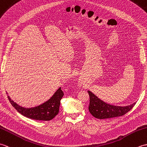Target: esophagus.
I'll list each match as a JSON object with an SVG mask.
<instances>
[{"label":"esophagus","mask_w":147,"mask_h":147,"mask_svg":"<svg viewBox=\"0 0 147 147\" xmlns=\"http://www.w3.org/2000/svg\"><path fill=\"white\" fill-rule=\"evenodd\" d=\"M78 85L79 86H82V82H78Z\"/></svg>","instance_id":"34e87169"}]
</instances>
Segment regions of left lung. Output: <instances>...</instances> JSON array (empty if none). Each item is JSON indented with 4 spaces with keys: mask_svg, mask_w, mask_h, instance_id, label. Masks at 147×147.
I'll list each match as a JSON object with an SVG mask.
<instances>
[{
    "mask_svg": "<svg viewBox=\"0 0 147 147\" xmlns=\"http://www.w3.org/2000/svg\"><path fill=\"white\" fill-rule=\"evenodd\" d=\"M88 92L90 96L89 111L93 117L100 119L121 116L129 112L136 104V102H134L126 106L111 105L102 100L89 90Z\"/></svg>",
    "mask_w": 147,
    "mask_h": 147,
    "instance_id": "obj_1",
    "label": "left lung"
}]
</instances>
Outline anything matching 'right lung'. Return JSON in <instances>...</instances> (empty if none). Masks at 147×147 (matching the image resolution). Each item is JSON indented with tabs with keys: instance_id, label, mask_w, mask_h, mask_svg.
I'll return each mask as SVG.
<instances>
[{
	"instance_id": "add662e5",
	"label": "right lung",
	"mask_w": 147,
	"mask_h": 147,
	"mask_svg": "<svg viewBox=\"0 0 147 147\" xmlns=\"http://www.w3.org/2000/svg\"><path fill=\"white\" fill-rule=\"evenodd\" d=\"M6 93L8 95L7 92ZM63 95L64 93L62 91L61 87H59L48 100L32 107H22L12 100L9 96L7 97L16 110L24 116L35 120L50 121L59 113L61 100Z\"/></svg>"
}]
</instances>
